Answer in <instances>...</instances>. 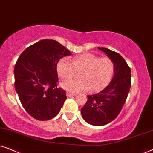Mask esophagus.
<instances>
[{"label": "esophagus", "instance_id": "obj_1", "mask_svg": "<svg viewBox=\"0 0 153 153\" xmlns=\"http://www.w3.org/2000/svg\"><path fill=\"white\" fill-rule=\"evenodd\" d=\"M74 95H76V94L70 93V92H68V93H67V96H68V97H72V96H74Z\"/></svg>", "mask_w": 153, "mask_h": 153}]
</instances>
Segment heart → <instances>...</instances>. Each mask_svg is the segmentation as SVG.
<instances>
[{"label": "heart", "instance_id": "heart-1", "mask_svg": "<svg viewBox=\"0 0 153 153\" xmlns=\"http://www.w3.org/2000/svg\"><path fill=\"white\" fill-rule=\"evenodd\" d=\"M56 70L63 80L74 76L76 72L79 79L62 83V87L70 93H76L88 89L99 91L108 85L115 70L114 62L109 58H99L91 53L75 56L71 60L62 58L58 60Z\"/></svg>", "mask_w": 153, "mask_h": 153}]
</instances>
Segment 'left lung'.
Returning <instances> with one entry per match:
<instances>
[{"instance_id":"8db88e82","label":"left lung","mask_w":153,"mask_h":153,"mask_svg":"<svg viewBox=\"0 0 153 153\" xmlns=\"http://www.w3.org/2000/svg\"><path fill=\"white\" fill-rule=\"evenodd\" d=\"M104 51L115 65L114 75L109 84L100 93L88 95V100L81 109L85 122L102 126L114 120L122 110L131 86V70L120 54L105 47Z\"/></svg>"}]
</instances>
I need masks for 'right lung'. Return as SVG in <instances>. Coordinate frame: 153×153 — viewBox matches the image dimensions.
<instances>
[{
	"mask_svg": "<svg viewBox=\"0 0 153 153\" xmlns=\"http://www.w3.org/2000/svg\"><path fill=\"white\" fill-rule=\"evenodd\" d=\"M64 46L53 39H42L26 48L14 66V88L21 103L33 118L48 120L57 115L67 99L58 87L56 65L70 56Z\"/></svg>",
	"mask_w": 153,
	"mask_h": 153,
	"instance_id": "obj_1",
	"label": "right lung"
}]
</instances>
